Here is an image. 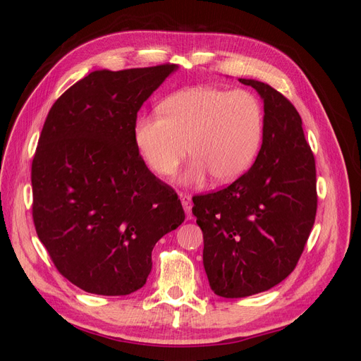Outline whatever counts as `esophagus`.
Wrapping results in <instances>:
<instances>
[{
	"mask_svg": "<svg viewBox=\"0 0 361 361\" xmlns=\"http://www.w3.org/2000/svg\"><path fill=\"white\" fill-rule=\"evenodd\" d=\"M179 199H180V202H182V206H183L185 212L188 214V218H191V197H190L188 194L180 192V194H179Z\"/></svg>",
	"mask_w": 361,
	"mask_h": 361,
	"instance_id": "34e87169",
	"label": "esophagus"
}]
</instances>
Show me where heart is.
Returning <instances> with one entry per match:
<instances>
[{
	"label": "heart",
	"instance_id": "1",
	"mask_svg": "<svg viewBox=\"0 0 361 361\" xmlns=\"http://www.w3.org/2000/svg\"><path fill=\"white\" fill-rule=\"evenodd\" d=\"M162 116H141L134 128L137 149L159 176H170L188 154L194 158L183 183L207 174L231 182L250 169L264 137V113L255 94L215 87H191L161 104Z\"/></svg>",
	"mask_w": 361,
	"mask_h": 361
}]
</instances>
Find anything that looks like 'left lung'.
Instances as JSON below:
<instances>
[{"label":"left lung","instance_id":"obj_1","mask_svg":"<svg viewBox=\"0 0 361 361\" xmlns=\"http://www.w3.org/2000/svg\"><path fill=\"white\" fill-rule=\"evenodd\" d=\"M264 101V137L251 169L227 188L194 195L203 265L214 293L271 289L298 264L314 223V157L295 106L271 85L239 78Z\"/></svg>","mask_w":361,"mask_h":361}]
</instances>
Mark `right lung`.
Returning <instances> with one entry per match:
<instances>
[{
	"mask_svg": "<svg viewBox=\"0 0 361 361\" xmlns=\"http://www.w3.org/2000/svg\"><path fill=\"white\" fill-rule=\"evenodd\" d=\"M176 64L94 71L48 113L31 166L32 220L60 274L96 295L145 286L185 212L135 145L137 113Z\"/></svg>",
	"mask_w": 361,
	"mask_h": 361,
	"instance_id": "right-lung-1",
	"label": "right lung"
}]
</instances>
